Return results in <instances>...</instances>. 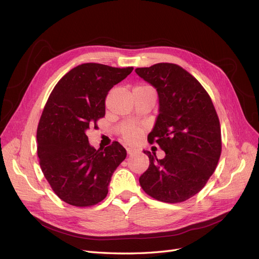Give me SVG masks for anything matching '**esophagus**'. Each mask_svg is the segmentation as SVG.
<instances>
[{"mask_svg": "<svg viewBox=\"0 0 259 259\" xmlns=\"http://www.w3.org/2000/svg\"><path fill=\"white\" fill-rule=\"evenodd\" d=\"M138 150L136 148H127V153L131 155V154H134L136 153Z\"/></svg>", "mask_w": 259, "mask_h": 259, "instance_id": "34e87169", "label": "esophagus"}]
</instances>
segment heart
Returning <instances> with one entry per match:
<instances>
[{"instance_id":"heart-1","label":"heart","mask_w":259,"mask_h":259,"mask_svg":"<svg viewBox=\"0 0 259 259\" xmlns=\"http://www.w3.org/2000/svg\"><path fill=\"white\" fill-rule=\"evenodd\" d=\"M149 88H150V86L139 85V86H137V88H135V89H149ZM142 133H143V130L140 128V127L132 126V127L127 128L126 131H124V133H123V139L126 143L133 144V143L137 142V140L140 137V135H142Z\"/></svg>"}]
</instances>
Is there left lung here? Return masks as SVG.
I'll list each match as a JSON object with an SVG mask.
<instances>
[{
  "label": "left lung",
  "instance_id": "left-lung-1",
  "mask_svg": "<svg viewBox=\"0 0 259 259\" xmlns=\"http://www.w3.org/2000/svg\"><path fill=\"white\" fill-rule=\"evenodd\" d=\"M135 71L158 92L159 115L148 142L165 152L158 160L155 153L144 151L150 164L139 184L155 200L184 202L201 191L221 158L214 105L200 82L178 65L161 62Z\"/></svg>",
  "mask_w": 259,
  "mask_h": 259
}]
</instances>
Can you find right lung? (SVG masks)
Instances as JSON below:
<instances>
[{"label":"right lung","mask_w":259,"mask_h":259,"mask_svg":"<svg viewBox=\"0 0 259 259\" xmlns=\"http://www.w3.org/2000/svg\"><path fill=\"white\" fill-rule=\"evenodd\" d=\"M133 69L94 62L77 66L61 77L44 107L36 131L40 166L54 192L70 205L103 201L113 171L126 158L117 142L96 150L86 132L97 128L108 92Z\"/></svg>","instance_id":"add662e5"}]
</instances>
